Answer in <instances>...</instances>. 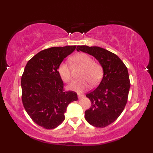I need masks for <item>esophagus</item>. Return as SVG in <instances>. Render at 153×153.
Here are the masks:
<instances>
[{"label":"esophagus","instance_id":"1","mask_svg":"<svg viewBox=\"0 0 153 153\" xmlns=\"http://www.w3.org/2000/svg\"><path fill=\"white\" fill-rule=\"evenodd\" d=\"M77 97H79V98H82V97H84V95H83V94H77Z\"/></svg>","mask_w":153,"mask_h":153}]
</instances>
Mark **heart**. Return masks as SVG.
I'll return each mask as SVG.
<instances>
[{"instance_id": "obj_1", "label": "heart", "mask_w": 153, "mask_h": 153, "mask_svg": "<svg viewBox=\"0 0 153 153\" xmlns=\"http://www.w3.org/2000/svg\"><path fill=\"white\" fill-rule=\"evenodd\" d=\"M72 60L83 68L79 75L82 78L74 80L69 87L70 89L82 92L88 88L89 83L91 85H96L100 82L103 74L101 64L94 62L92 57L85 53L76 54L73 56ZM58 71L61 78L66 83H70L72 79L71 66L68 62H62L58 66Z\"/></svg>"}]
</instances>
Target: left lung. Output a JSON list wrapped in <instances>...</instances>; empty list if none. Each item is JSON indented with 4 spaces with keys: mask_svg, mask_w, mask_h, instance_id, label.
<instances>
[{
    "mask_svg": "<svg viewBox=\"0 0 153 153\" xmlns=\"http://www.w3.org/2000/svg\"><path fill=\"white\" fill-rule=\"evenodd\" d=\"M76 50L92 55L102 66L99 85L86 95L91 106L85 110V118L91 125L105 128L118 119L128 102L130 88L128 68L116 54L105 48L79 45Z\"/></svg>",
    "mask_w": 153,
    "mask_h": 153,
    "instance_id": "1",
    "label": "left lung"
}]
</instances>
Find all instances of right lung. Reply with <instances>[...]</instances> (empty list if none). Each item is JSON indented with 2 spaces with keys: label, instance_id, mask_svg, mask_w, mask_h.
Here are the masks:
<instances>
[{
  "label": "right lung",
  "instance_id": "1",
  "mask_svg": "<svg viewBox=\"0 0 153 153\" xmlns=\"http://www.w3.org/2000/svg\"><path fill=\"white\" fill-rule=\"evenodd\" d=\"M76 46L51 47L40 51L27 62L22 76V100L33 121L45 129L61 124L71 102L77 93L65 91L58 68Z\"/></svg>",
  "mask_w": 153,
  "mask_h": 153
}]
</instances>
